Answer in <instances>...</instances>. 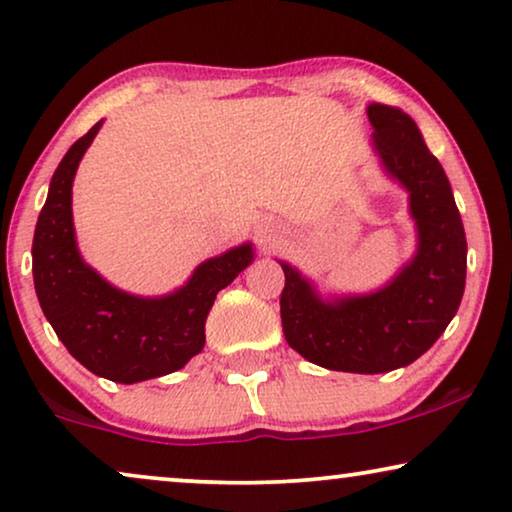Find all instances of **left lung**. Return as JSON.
<instances>
[{"label": "left lung", "mask_w": 512, "mask_h": 512, "mask_svg": "<svg viewBox=\"0 0 512 512\" xmlns=\"http://www.w3.org/2000/svg\"><path fill=\"white\" fill-rule=\"evenodd\" d=\"M373 151L382 170L408 191L417 228L415 256L382 289L324 298L291 263L279 298L289 347L328 370L389 373L431 349L459 310L466 286V233L452 186L424 144L417 123L398 107L370 102Z\"/></svg>", "instance_id": "obj_1"}]
</instances>
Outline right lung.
Here are the masks:
<instances>
[{
	"label": "right lung",
	"mask_w": 512,
	"mask_h": 512,
	"mask_svg": "<svg viewBox=\"0 0 512 512\" xmlns=\"http://www.w3.org/2000/svg\"><path fill=\"white\" fill-rule=\"evenodd\" d=\"M104 121L69 146L48 186L32 242V275L41 310L81 366L111 382L135 384L184 368L205 347V321L216 293L254 261V247L207 258L167 296L144 298L116 289L76 247L74 174Z\"/></svg>",
	"instance_id": "obj_1"
}]
</instances>
